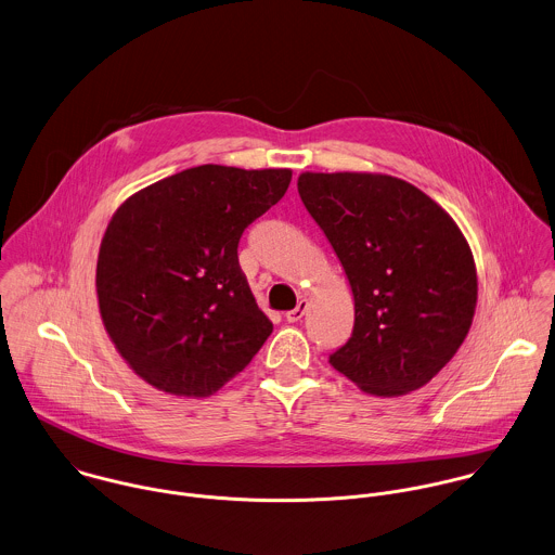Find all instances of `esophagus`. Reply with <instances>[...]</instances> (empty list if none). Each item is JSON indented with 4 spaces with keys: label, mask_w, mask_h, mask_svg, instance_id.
<instances>
[{
    "label": "esophagus",
    "mask_w": 555,
    "mask_h": 555,
    "mask_svg": "<svg viewBox=\"0 0 555 555\" xmlns=\"http://www.w3.org/2000/svg\"><path fill=\"white\" fill-rule=\"evenodd\" d=\"M307 307H309V302H307V300H300L296 309H292V311H287V313H285V320H287L289 324L300 322V320L305 318V313H307Z\"/></svg>",
    "instance_id": "1"
}]
</instances>
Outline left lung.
Returning <instances> with one entry per match:
<instances>
[{
  "mask_svg": "<svg viewBox=\"0 0 555 555\" xmlns=\"http://www.w3.org/2000/svg\"><path fill=\"white\" fill-rule=\"evenodd\" d=\"M298 193L353 294V333L331 364L366 395L423 388L476 311V266L461 229L421 189L384 173L307 171Z\"/></svg>",
  "mask_w": 555,
  "mask_h": 555,
  "instance_id": "8db88e82",
  "label": "left lung"
}]
</instances>
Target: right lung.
I'll list each match as a JSON object with an SVG mask.
<instances>
[{
  "label": "right lung",
  "instance_id": "obj_1",
  "mask_svg": "<svg viewBox=\"0 0 555 555\" xmlns=\"http://www.w3.org/2000/svg\"><path fill=\"white\" fill-rule=\"evenodd\" d=\"M292 169L202 165L128 197L96 263L105 331L150 386L210 397L272 333L237 263L244 229L287 191Z\"/></svg>",
  "mask_w": 555,
  "mask_h": 555
}]
</instances>
